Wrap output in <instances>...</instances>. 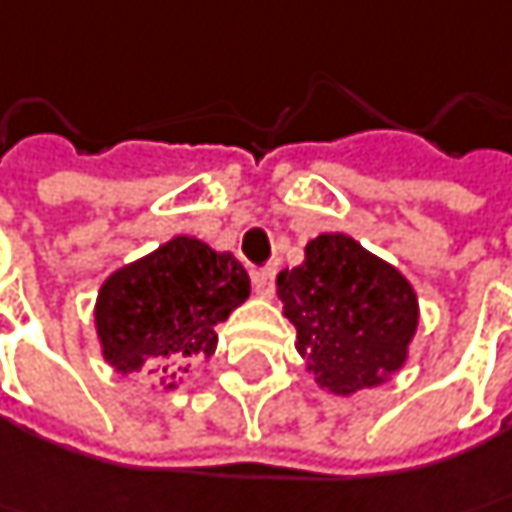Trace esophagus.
I'll list each match as a JSON object with an SVG mask.
<instances>
[{
  "mask_svg": "<svg viewBox=\"0 0 512 512\" xmlns=\"http://www.w3.org/2000/svg\"><path fill=\"white\" fill-rule=\"evenodd\" d=\"M252 286L260 298H272L275 295V269H257L252 275Z\"/></svg>",
  "mask_w": 512,
  "mask_h": 512,
  "instance_id": "1",
  "label": "esophagus"
}]
</instances>
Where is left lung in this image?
Here are the masks:
<instances>
[{"label": "left lung", "instance_id": "obj_1", "mask_svg": "<svg viewBox=\"0 0 512 512\" xmlns=\"http://www.w3.org/2000/svg\"><path fill=\"white\" fill-rule=\"evenodd\" d=\"M286 318L315 381L349 395L381 384L407 361L418 300L407 278L346 234L306 243V260L278 275Z\"/></svg>", "mask_w": 512, "mask_h": 512}]
</instances>
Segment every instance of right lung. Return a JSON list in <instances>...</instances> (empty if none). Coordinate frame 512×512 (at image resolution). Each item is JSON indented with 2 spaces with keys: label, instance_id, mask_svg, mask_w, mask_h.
Returning <instances> with one entry per match:
<instances>
[{
  "label": "right lung",
  "instance_id": "obj_1",
  "mask_svg": "<svg viewBox=\"0 0 512 512\" xmlns=\"http://www.w3.org/2000/svg\"><path fill=\"white\" fill-rule=\"evenodd\" d=\"M249 289L237 257L194 237H174L102 283V355L117 372L163 369L168 381H177L197 358L212 355L214 326L249 298Z\"/></svg>",
  "mask_w": 512,
  "mask_h": 512
}]
</instances>
